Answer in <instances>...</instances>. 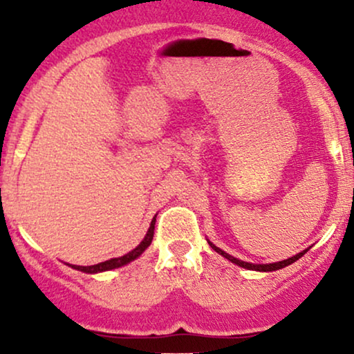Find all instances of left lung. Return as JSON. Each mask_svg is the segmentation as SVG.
Segmentation results:
<instances>
[{
  "instance_id": "left-lung-1",
  "label": "left lung",
  "mask_w": 354,
  "mask_h": 354,
  "mask_svg": "<svg viewBox=\"0 0 354 354\" xmlns=\"http://www.w3.org/2000/svg\"><path fill=\"white\" fill-rule=\"evenodd\" d=\"M208 245H209L211 248H213V250L216 251L218 254L225 256L226 259H230V261H231V263H234V265H238V266H241V268H246V270H254V271H276V270H281V268H284V266H290L291 263H295V261H296V259L301 258V256H303L304 253H306L308 250H310V248H308V250L301 251V253H298V254L291 256V258L283 259V261H278V263H268V265H253V263L241 261V259H238V258H234V256H231V254H228V253H225V251L219 250V248H218V246H214L213 243H211V241H208Z\"/></svg>"
}]
</instances>
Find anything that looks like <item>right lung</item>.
Wrapping results in <instances>:
<instances>
[{
  "instance_id": "right-lung-1",
  "label": "right lung",
  "mask_w": 354,
  "mask_h": 354,
  "mask_svg": "<svg viewBox=\"0 0 354 354\" xmlns=\"http://www.w3.org/2000/svg\"><path fill=\"white\" fill-rule=\"evenodd\" d=\"M154 223H156V216L151 219V225H149V230H148V233H146L143 241H141L140 245L135 248V250H131L124 256H120V258H111V259H108V261L98 263V265H91V266H76V265H70V266L73 268V270L83 271V273H88V274H95V273H101V271L115 270V268H121V266L128 265V263L135 261L138 256L143 253L146 248L151 245L153 234H154Z\"/></svg>"
}]
</instances>
